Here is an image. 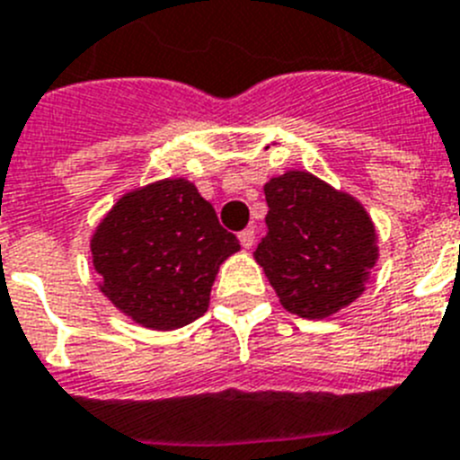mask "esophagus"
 I'll use <instances>...</instances> for the list:
<instances>
[{"label": "esophagus", "instance_id": "34e87169", "mask_svg": "<svg viewBox=\"0 0 460 460\" xmlns=\"http://www.w3.org/2000/svg\"><path fill=\"white\" fill-rule=\"evenodd\" d=\"M239 242H242L243 249H253V243H255L253 227H246V230H242V233H239Z\"/></svg>", "mask_w": 460, "mask_h": 460}]
</instances>
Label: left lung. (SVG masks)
I'll return each instance as SVG.
<instances>
[{
    "instance_id": "8db88e82",
    "label": "left lung",
    "mask_w": 460,
    "mask_h": 460,
    "mask_svg": "<svg viewBox=\"0 0 460 460\" xmlns=\"http://www.w3.org/2000/svg\"><path fill=\"white\" fill-rule=\"evenodd\" d=\"M265 198L267 237L253 258L283 308L323 320L350 306L380 255L364 205L306 170L271 177Z\"/></svg>"
}]
</instances>
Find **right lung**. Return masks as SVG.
Masks as SVG:
<instances>
[{"mask_svg":"<svg viewBox=\"0 0 460 460\" xmlns=\"http://www.w3.org/2000/svg\"><path fill=\"white\" fill-rule=\"evenodd\" d=\"M99 290L133 323L170 332L200 318L218 267L239 251L217 211L184 177L128 190L92 239Z\"/></svg>","mask_w":460,"mask_h":460,"instance_id":"obj_1","label":"right lung"}]
</instances>
